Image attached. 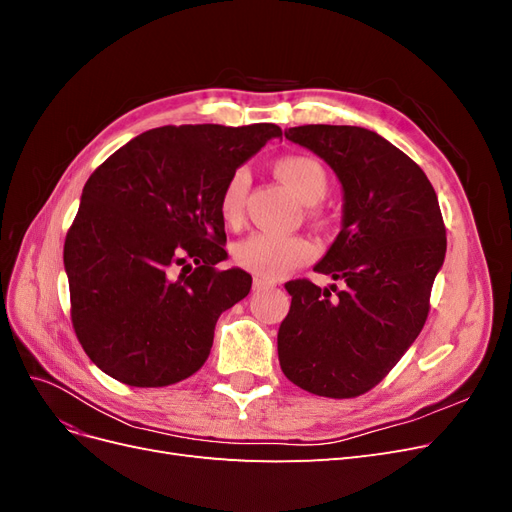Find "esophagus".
I'll return each mask as SVG.
<instances>
[{"mask_svg": "<svg viewBox=\"0 0 512 512\" xmlns=\"http://www.w3.org/2000/svg\"><path fill=\"white\" fill-rule=\"evenodd\" d=\"M269 286H273V282L262 280V277H254V290H265Z\"/></svg>", "mask_w": 512, "mask_h": 512, "instance_id": "34e87169", "label": "esophagus"}]
</instances>
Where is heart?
Masks as SVG:
<instances>
[{
    "label": "heart",
    "mask_w": 512,
    "mask_h": 512,
    "mask_svg": "<svg viewBox=\"0 0 512 512\" xmlns=\"http://www.w3.org/2000/svg\"><path fill=\"white\" fill-rule=\"evenodd\" d=\"M273 173L286 188L305 205H318L329 192V175L324 166L303 153L275 160ZM250 177L243 168L235 170L224 185L220 198V211L226 224H239L243 218V205ZM314 245L303 237H284L273 232H254L235 247V262L265 280H277L290 269L301 267L312 260Z\"/></svg>",
    "instance_id": "1"
}]
</instances>
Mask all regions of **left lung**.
Wrapping results in <instances>:
<instances>
[{
    "instance_id": "1",
    "label": "left lung",
    "mask_w": 512,
    "mask_h": 512,
    "mask_svg": "<svg viewBox=\"0 0 512 512\" xmlns=\"http://www.w3.org/2000/svg\"><path fill=\"white\" fill-rule=\"evenodd\" d=\"M286 138L327 162L344 190L342 230L314 271L337 290L286 284L277 333L284 376L320 397L367 393L414 344L446 254V228L427 175L380 134L356 126H299Z\"/></svg>"
}]
</instances>
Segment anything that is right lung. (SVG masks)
Masks as SVG:
<instances>
[{
  "label": "right lung",
  "instance_id": "right-lung-1",
  "mask_svg": "<svg viewBox=\"0 0 512 512\" xmlns=\"http://www.w3.org/2000/svg\"><path fill=\"white\" fill-rule=\"evenodd\" d=\"M275 136V123L153 128L87 179L64 265L74 333L104 374L168 386L205 365L215 322L252 288L243 269H218L220 198Z\"/></svg>",
  "mask_w": 512,
  "mask_h": 512
}]
</instances>
